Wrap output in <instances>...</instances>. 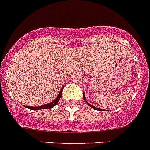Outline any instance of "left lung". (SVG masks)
Wrapping results in <instances>:
<instances>
[{"label": "left lung", "mask_w": 150, "mask_h": 150, "mask_svg": "<svg viewBox=\"0 0 150 150\" xmlns=\"http://www.w3.org/2000/svg\"><path fill=\"white\" fill-rule=\"evenodd\" d=\"M83 97H84V99H85V101H86V103H87L88 105H89L90 107H91V108H92V109H96V110H98V111H101V110H103V109H99V108H97V107H95L94 105H90L89 103H88V102L87 101H86V96H85V93H84L83 92Z\"/></svg>", "instance_id": "obj_1"}]
</instances>
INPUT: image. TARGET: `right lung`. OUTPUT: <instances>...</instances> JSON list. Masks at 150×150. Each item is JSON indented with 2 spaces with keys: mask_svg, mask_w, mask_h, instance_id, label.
I'll return each mask as SVG.
<instances>
[{
  "mask_svg": "<svg viewBox=\"0 0 150 150\" xmlns=\"http://www.w3.org/2000/svg\"><path fill=\"white\" fill-rule=\"evenodd\" d=\"M63 88H64V86H63L62 88V89H61L60 92H59V94H58V96H57V98L54 99L53 102H52V103H48V104H45V105H40V106H38V107H33V106H25L26 108H28V109H32V110H38V109H52V108H53L54 106H55L56 105H57V103H58V101L60 100L61 97H62V90H63Z\"/></svg>",
  "mask_w": 150,
  "mask_h": 150,
  "instance_id": "obj_1",
  "label": "right lung"
}]
</instances>
